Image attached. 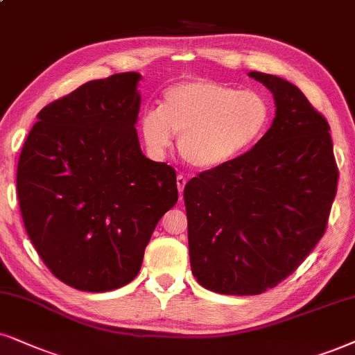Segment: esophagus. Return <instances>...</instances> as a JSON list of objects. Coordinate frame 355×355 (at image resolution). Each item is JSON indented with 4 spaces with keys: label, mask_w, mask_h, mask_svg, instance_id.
<instances>
[{
    "label": "esophagus",
    "mask_w": 355,
    "mask_h": 355,
    "mask_svg": "<svg viewBox=\"0 0 355 355\" xmlns=\"http://www.w3.org/2000/svg\"><path fill=\"white\" fill-rule=\"evenodd\" d=\"M187 185V178L183 175H178L177 177V187H178V195H180V200L183 198V188Z\"/></svg>",
    "instance_id": "1"
}]
</instances>
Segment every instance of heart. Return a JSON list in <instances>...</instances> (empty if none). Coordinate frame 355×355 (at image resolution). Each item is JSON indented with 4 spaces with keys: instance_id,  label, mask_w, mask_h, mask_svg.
<instances>
[{
    "instance_id": "obj_1",
    "label": "heart",
    "mask_w": 355,
    "mask_h": 355,
    "mask_svg": "<svg viewBox=\"0 0 355 355\" xmlns=\"http://www.w3.org/2000/svg\"><path fill=\"white\" fill-rule=\"evenodd\" d=\"M270 124V105L260 93L239 92L208 78L183 80L167 88L162 105L146 107L139 134L155 159L178 136V154L198 170H214L249 150Z\"/></svg>"
}]
</instances>
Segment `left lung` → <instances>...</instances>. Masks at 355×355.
<instances>
[{
  "label": "left lung",
  "mask_w": 355,
  "mask_h": 355,
  "mask_svg": "<svg viewBox=\"0 0 355 355\" xmlns=\"http://www.w3.org/2000/svg\"><path fill=\"white\" fill-rule=\"evenodd\" d=\"M275 118L252 149L185 185L191 272L221 295H259L297 270L324 236L338 191L329 124L300 88L250 71Z\"/></svg>",
  "instance_id": "obj_1"
}]
</instances>
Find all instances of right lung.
Instances as JSON below:
<instances>
[{
    "instance_id": "obj_1",
    "label": "right lung",
    "mask_w": 355,
    "mask_h": 355,
    "mask_svg": "<svg viewBox=\"0 0 355 355\" xmlns=\"http://www.w3.org/2000/svg\"><path fill=\"white\" fill-rule=\"evenodd\" d=\"M137 71L82 85L37 114L17 164L31 242L53 275L82 291L132 282L177 175L142 154Z\"/></svg>"
}]
</instances>
